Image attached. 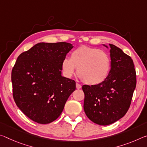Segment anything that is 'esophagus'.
<instances>
[{"mask_svg": "<svg viewBox=\"0 0 147 147\" xmlns=\"http://www.w3.org/2000/svg\"><path fill=\"white\" fill-rule=\"evenodd\" d=\"M76 88H77V89H80V88H82V86H81L80 84H79L78 83H76Z\"/></svg>", "mask_w": 147, "mask_h": 147, "instance_id": "34e87169", "label": "esophagus"}]
</instances>
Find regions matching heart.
Masks as SVG:
<instances>
[{
	"instance_id": "b5f03b06",
	"label": "heart",
	"mask_w": 147,
	"mask_h": 147,
	"mask_svg": "<svg viewBox=\"0 0 147 147\" xmlns=\"http://www.w3.org/2000/svg\"><path fill=\"white\" fill-rule=\"evenodd\" d=\"M64 74L71 77L75 73L86 84L97 85L105 80L111 69V58L106 52L97 48L82 46L73 51L71 58L61 63Z\"/></svg>"
}]
</instances>
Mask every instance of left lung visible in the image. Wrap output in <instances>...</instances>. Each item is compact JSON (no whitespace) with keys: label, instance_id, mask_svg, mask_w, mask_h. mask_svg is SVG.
I'll use <instances>...</instances> for the list:
<instances>
[{"label":"left lung","instance_id":"8db88e82","mask_svg":"<svg viewBox=\"0 0 147 147\" xmlns=\"http://www.w3.org/2000/svg\"><path fill=\"white\" fill-rule=\"evenodd\" d=\"M111 67L105 80L97 85H84V109L95 124L107 125L124 116L136 87V72L131 57L109 44Z\"/></svg>","mask_w":147,"mask_h":147}]
</instances>
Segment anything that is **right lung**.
Segmentation results:
<instances>
[{
  "instance_id": "add662e5",
  "label": "right lung",
  "mask_w": 147,
  "mask_h": 147,
  "mask_svg": "<svg viewBox=\"0 0 147 147\" xmlns=\"http://www.w3.org/2000/svg\"><path fill=\"white\" fill-rule=\"evenodd\" d=\"M71 44L41 42L21 53L11 71L13 97L24 115L46 124L61 115L76 90L74 80L61 76V63Z\"/></svg>"
}]
</instances>
